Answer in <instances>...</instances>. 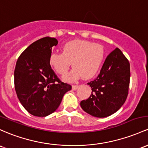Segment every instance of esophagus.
<instances>
[{
  "label": "esophagus",
  "mask_w": 148,
  "mask_h": 148,
  "mask_svg": "<svg viewBox=\"0 0 148 148\" xmlns=\"http://www.w3.org/2000/svg\"><path fill=\"white\" fill-rule=\"evenodd\" d=\"M78 88H79V86H77V85H73V86H72V89H73V90H77Z\"/></svg>",
  "instance_id": "1"
}]
</instances>
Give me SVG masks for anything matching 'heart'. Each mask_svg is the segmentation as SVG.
<instances>
[{
	"instance_id": "obj_1",
	"label": "heart",
	"mask_w": 148,
	"mask_h": 148,
	"mask_svg": "<svg viewBox=\"0 0 148 148\" xmlns=\"http://www.w3.org/2000/svg\"><path fill=\"white\" fill-rule=\"evenodd\" d=\"M62 53H53L50 64L57 72L64 77L69 68H74L66 79L73 80L82 76L90 79L99 70L105 58V50L101 45L86 40L76 39L66 42L62 47Z\"/></svg>"
}]
</instances>
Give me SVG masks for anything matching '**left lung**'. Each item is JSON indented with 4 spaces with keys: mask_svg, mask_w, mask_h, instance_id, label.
<instances>
[{
    "mask_svg": "<svg viewBox=\"0 0 148 148\" xmlns=\"http://www.w3.org/2000/svg\"><path fill=\"white\" fill-rule=\"evenodd\" d=\"M130 64L121 50L115 48L105 59L100 74L88 83L90 97L81 102L86 112L95 117L110 116L124 105L129 94Z\"/></svg>",
    "mask_w": 148,
    "mask_h": 148,
    "instance_id": "1",
    "label": "left lung"
}]
</instances>
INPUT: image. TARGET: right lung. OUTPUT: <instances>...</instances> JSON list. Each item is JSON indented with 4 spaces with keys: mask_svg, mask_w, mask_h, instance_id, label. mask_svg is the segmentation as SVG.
<instances>
[{
    "mask_svg": "<svg viewBox=\"0 0 148 148\" xmlns=\"http://www.w3.org/2000/svg\"><path fill=\"white\" fill-rule=\"evenodd\" d=\"M55 38L44 37L22 52L14 72V88L22 106L36 116H46L58 108L71 86L63 83L50 64Z\"/></svg>",
    "mask_w": 148,
    "mask_h": 148,
    "instance_id": "add662e5",
    "label": "right lung"
}]
</instances>
